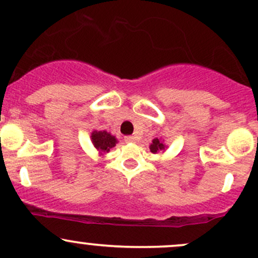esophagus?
Here are the masks:
<instances>
[{"mask_svg":"<svg viewBox=\"0 0 258 258\" xmlns=\"http://www.w3.org/2000/svg\"><path fill=\"white\" fill-rule=\"evenodd\" d=\"M136 138L133 137V136H127V137H125V142H127V143H132V142H135Z\"/></svg>","mask_w":258,"mask_h":258,"instance_id":"esophagus-1","label":"esophagus"}]
</instances>
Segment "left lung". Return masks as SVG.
<instances>
[{
	"label": "left lung",
	"instance_id": "8db88e82",
	"mask_svg": "<svg viewBox=\"0 0 258 258\" xmlns=\"http://www.w3.org/2000/svg\"><path fill=\"white\" fill-rule=\"evenodd\" d=\"M164 149H165V146L159 141L158 138L154 139L153 143L150 144V152L152 153H158L159 150H164Z\"/></svg>",
	"mask_w": 258,
	"mask_h": 258
}]
</instances>
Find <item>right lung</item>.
I'll use <instances>...</instances> for the list:
<instances>
[{"label": "right lung", "mask_w": 258, "mask_h": 258, "mask_svg": "<svg viewBox=\"0 0 258 258\" xmlns=\"http://www.w3.org/2000/svg\"><path fill=\"white\" fill-rule=\"evenodd\" d=\"M92 142L99 152L108 153L116 144V138L106 131H94L92 133Z\"/></svg>", "instance_id": "right-lung-1"}]
</instances>
